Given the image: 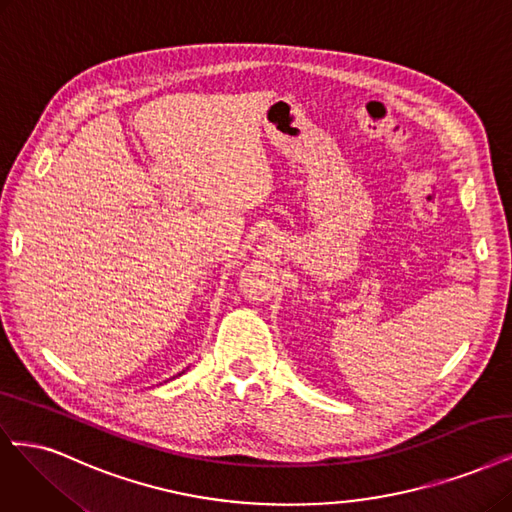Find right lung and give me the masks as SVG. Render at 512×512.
<instances>
[{
    "label": "right lung",
    "mask_w": 512,
    "mask_h": 512,
    "mask_svg": "<svg viewBox=\"0 0 512 512\" xmlns=\"http://www.w3.org/2000/svg\"><path fill=\"white\" fill-rule=\"evenodd\" d=\"M180 375H182V373H180Z\"/></svg>",
    "instance_id": "obj_1"
}]
</instances>
